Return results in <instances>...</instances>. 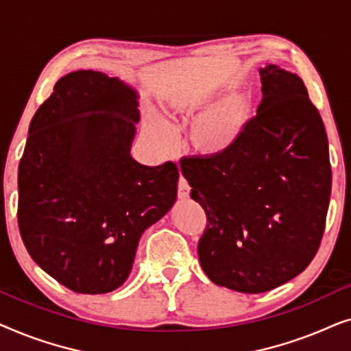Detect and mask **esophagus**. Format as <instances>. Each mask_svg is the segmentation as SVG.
I'll use <instances>...</instances> for the list:
<instances>
[{
    "label": "esophagus",
    "instance_id": "esophagus-1",
    "mask_svg": "<svg viewBox=\"0 0 351 351\" xmlns=\"http://www.w3.org/2000/svg\"><path fill=\"white\" fill-rule=\"evenodd\" d=\"M177 195H179L180 199H186L190 198V185L184 177L179 179V185H177Z\"/></svg>",
    "mask_w": 351,
    "mask_h": 351
}]
</instances>
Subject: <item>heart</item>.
<instances>
[{"label": "heart", "mask_w": 351, "mask_h": 351, "mask_svg": "<svg viewBox=\"0 0 351 351\" xmlns=\"http://www.w3.org/2000/svg\"><path fill=\"white\" fill-rule=\"evenodd\" d=\"M203 105L174 102L169 110L182 119H190L199 113ZM252 117V105L246 94L237 93L206 110L190 126V143L196 153L209 158L228 155L243 141ZM150 128L162 143L174 138V128L156 114L150 117Z\"/></svg>", "instance_id": "obj_1"}]
</instances>
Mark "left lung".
Masks as SVG:
<instances>
[{
  "instance_id": "left-lung-1",
  "label": "left lung",
  "mask_w": 351,
  "mask_h": 351,
  "mask_svg": "<svg viewBox=\"0 0 351 351\" xmlns=\"http://www.w3.org/2000/svg\"><path fill=\"white\" fill-rule=\"evenodd\" d=\"M262 100L239 145L182 165L208 225L199 263L217 286L258 294L308 267L324 233L330 198L328 136L299 76L258 70Z\"/></svg>"
}]
</instances>
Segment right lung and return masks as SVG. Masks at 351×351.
I'll return each mask as SVG.
<instances>
[{
    "label": "right lung",
    "mask_w": 351,
    "mask_h": 351,
    "mask_svg": "<svg viewBox=\"0 0 351 351\" xmlns=\"http://www.w3.org/2000/svg\"><path fill=\"white\" fill-rule=\"evenodd\" d=\"M138 93L94 70L62 76L36 110L19 165V230L33 261L80 294L118 289L138 239L169 213L179 169L131 155Z\"/></svg>",
    "instance_id": "1"
}]
</instances>
